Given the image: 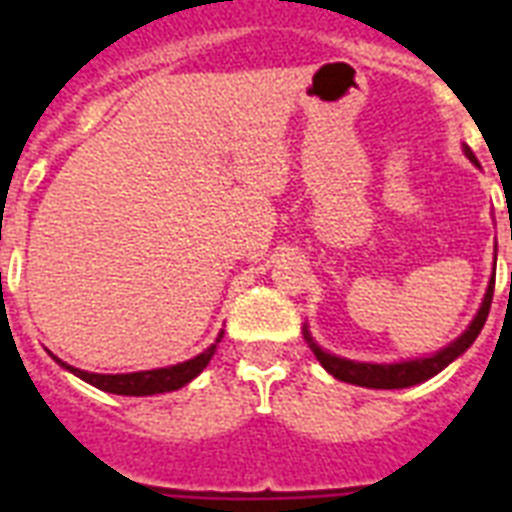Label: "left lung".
<instances>
[{
	"mask_svg": "<svg viewBox=\"0 0 512 512\" xmlns=\"http://www.w3.org/2000/svg\"><path fill=\"white\" fill-rule=\"evenodd\" d=\"M465 156L470 162H476V156L470 148H465ZM494 297V276L486 287V295L481 300V308L473 316V321L468 324V329L462 332L454 342H449L446 348L436 350L433 356H420L409 358V361H393V364H369V361H350V358L335 356L319 345V342L311 337V329L308 324L303 327V337L308 342V348L313 350V356L319 358V364L327 369L332 377L342 382H350V385H361V388H374V390H396V388H412V385H420V382L436 377L441 369L452 364L454 358H460L465 350L476 342V337L481 335V329L486 324V316H489V308H492Z\"/></svg>",
	"mask_w": 512,
	"mask_h": 512,
	"instance_id": "obj_1",
	"label": "left lung"
}]
</instances>
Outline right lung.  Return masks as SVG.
<instances>
[{"label":"right lung","instance_id":"1","mask_svg":"<svg viewBox=\"0 0 512 512\" xmlns=\"http://www.w3.org/2000/svg\"><path fill=\"white\" fill-rule=\"evenodd\" d=\"M223 340V332L215 337V342L209 345L204 353L188 358L183 364L175 366H162V369H148V372H130V374H95L84 372V369H76V366H68L66 361H60L58 356H52L63 369H68L71 374H76L79 380L90 382L98 390H106V393H116V396H156V393H170V390L183 388L193 377H199L204 369H207L209 358L215 356L217 342Z\"/></svg>","mask_w":512,"mask_h":512}]
</instances>
